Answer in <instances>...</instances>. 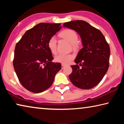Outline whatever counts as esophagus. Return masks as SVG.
Listing matches in <instances>:
<instances>
[{"mask_svg":"<svg viewBox=\"0 0 124 124\" xmlns=\"http://www.w3.org/2000/svg\"><path fill=\"white\" fill-rule=\"evenodd\" d=\"M62 66V69H63V68H64V67H66V66H65L64 64H62V66Z\"/></svg>","mask_w":124,"mask_h":124,"instance_id":"esophagus-1","label":"esophagus"}]
</instances>
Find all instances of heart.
Masks as SVG:
<instances>
[{
	"mask_svg": "<svg viewBox=\"0 0 124 124\" xmlns=\"http://www.w3.org/2000/svg\"><path fill=\"white\" fill-rule=\"evenodd\" d=\"M60 35L72 44L73 49H76L78 46L77 44L78 36L74 31L70 29H66L60 32ZM47 47L52 54H56L57 51V40L55 37H51L47 41ZM73 59L74 56L72 54H60L54 57V61L56 62L60 63L63 64H69Z\"/></svg>",
	"mask_w": 124,
	"mask_h": 124,
	"instance_id": "obj_1",
	"label": "heart"
}]
</instances>
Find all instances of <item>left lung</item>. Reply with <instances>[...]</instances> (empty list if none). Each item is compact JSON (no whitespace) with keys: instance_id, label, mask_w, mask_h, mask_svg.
Instances as JSON below:
<instances>
[{"instance_id":"8db88e82","label":"left lung","mask_w":124,"mask_h":124,"mask_svg":"<svg viewBox=\"0 0 124 124\" xmlns=\"http://www.w3.org/2000/svg\"><path fill=\"white\" fill-rule=\"evenodd\" d=\"M63 27L76 31L83 46L75 59L77 64L71 66L70 80L80 89H91L102 80L108 70L109 46L101 32L84 21L66 22Z\"/></svg>"}]
</instances>
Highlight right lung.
<instances>
[{
    "instance_id": "obj_1",
    "label": "right lung",
    "mask_w": 124,
    "mask_h": 124,
    "mask_svg": "<svg viewBox=\"0 0 124 124\" xmlns=\"http://www.w3.org/2000/svg\"><path fill=\"white\" fill-rule=\"evenodd\" d=\"M60 23H40L27 31L16 44L13 65L20 83L39 93L51 86L61 64L54 63L47 41L60 30Z\"/></svg>"
}]
</instances>
